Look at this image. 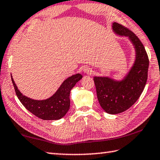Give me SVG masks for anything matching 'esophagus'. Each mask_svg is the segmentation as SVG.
Wrapping results in <instances>:
<instances>
[{
	"instance_id": "1",
	"label": "esophagus",
	"mask_w": 160,
	"mask_h": 160,
	"mask_svg": "<svg viewBox=\"0 0 160 160\" xmlns=\"http://www.w3.org/2000/svg\"><path fill=\"white\" fill-rule=\"evenodd\" d=\"M83 72L86 73V74H92V69L89 67H86L83 68Z\"/></svg>"
}]
</instances>
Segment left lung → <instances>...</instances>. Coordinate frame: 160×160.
<instances>
[{
  "instance_id": "obj_1",
  "label": "left lung",
  "mask_w": 160,
  "mask_h": 160,
  "mask_svg": "<svg viewBox=\"0 0 160 160\" xmlns=\"http://www.w3.org/2000/svg\"><path fill=\"white\" fill-rule=\"evenodd\" d=\"M112 29L119 35L128 36L136 52L135 64L122 82L108 77H94L100 106L106 112L115 114L130 108L141 96L147 82L149 59L144 46L133 32L117 22L113 23Z\"/></svg>"
}]
</instances>
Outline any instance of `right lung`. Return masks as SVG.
Returning a JSON list of instances; mask_svg holds the SVG:
<instances>
[{"label":"right lung","mask_w":160,"mask_h":160,"mask_svg":"<svg viewBox=\"0 0 160 160\" xmlns=\"http://www.w3.org/2000/svg\"><path fill=\"white\" fill-rule=\"evenodd\" d=\"M82 78V76L80 74L73 75L64 81L57 92L50 98L36 100L23 96L18 89L11 76L16 95L22 104L30 112L43 120H57L65 115L70 106V91Z\"/></svg>","instance_id":"obj_1"}]
</instances>
